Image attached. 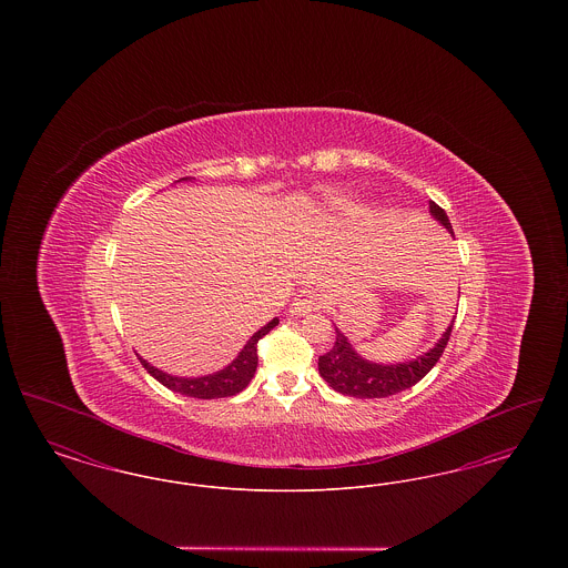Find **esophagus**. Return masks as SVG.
<instances>
[{
	"mask_svg": "<svg viewBox=\"0 0 568 568\" xmlns=\"http://www.w3.org/2000/svg\"><path fill=\"white\" fill-rule=\"evenodd\" d=\"M320 306H322V297L317 292H300L296 300L292 302V306H290V315L302 317V315H308V313L317 311Z\"/></svg>",
	"mask_w": 568,
	"mask_h": 568,
	"instance_id": "34e87169",
	"label": "esophagus"
}]
</instances>
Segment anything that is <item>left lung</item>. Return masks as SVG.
Masks as SVG:
<instances>
[{
	"label": "left lung",
	"instance_id": "1",
	"mask_svg": "<svg viewBox=\"0 0 568 568\" xmlns=\"http://www.w3.org/2000/svg\"><path fill=\"white\" fill-rule=\"evenodd\" d=\"M430 215L445 225V230L454 236L452 223L447 213L430 202ZM454 322L447 325L443 336L434 343L433 349H428L413 359L398 362V364H381V362H371L362 357L359 353L353 349L349 338L336 329V343L329 352L320 355V375L324 377L325 383L345 396L353 398H387L394 396L403 389L413 387L417 381L426 377L433 371L434 364L445 352L447 341L452 336Z\"/></svg>",
	"mask_w": 568,
	"mask_h": 568
}]
</instances>
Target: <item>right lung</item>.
<instances>
[{
  "instance_id": "right-lung-1",
  "label": "right lung",
  "mask_w": 568,
  "mask_h": 568,
  "mask_svg": "<svg viewBox=\"0 0 568 568\" xmlns=\"http://www.w3.org/2000/svg\"><path fill=\"white\" fill-rule=\"evenodd\" d=\"M190 181L187 179H179L176 183ZM274 325H278V320L274 317L272 322L260 327L244 345L241 353L221 371H216L213 375H204V377H176V375H168L160 368L151 366L146 359L140 357L142 366L146 368V373L151 377L158 378L168 389L190 396V398H202V400H213V398H227V396H236L241 394L244 387L251 383V378L257 371V341L262 336H266Z\"/></svg>"
}]
</instances>
